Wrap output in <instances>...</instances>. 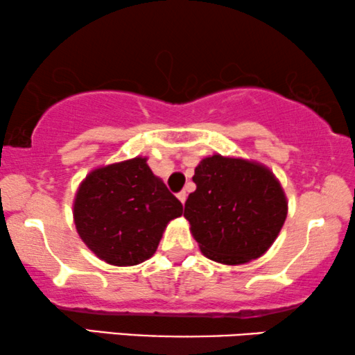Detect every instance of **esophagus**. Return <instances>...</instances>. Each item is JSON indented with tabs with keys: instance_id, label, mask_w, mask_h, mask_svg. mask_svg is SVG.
<instances>
[{
	"instance_id": "esophagus-1",
	"label": "esophagus",
	"mask_w": 355,
	"mask_h": 355,
	"mask_svg": "<svg viewBox=\"0 0 355 355\" xmlns=\"http://www.w3.org/2000/svg\"><path fill=\"white\" fill-rule=\"evenodd\" d=\"M177 196H178V200L182 201V205L185 203V201H187V191H180V193H178Z\"/></svg>"
}]
</instances>
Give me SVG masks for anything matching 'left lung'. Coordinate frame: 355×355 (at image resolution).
Segmentation results:
<instances>
[{
	"label": "left lung",
	"instance_id": "8db88e82",
	"mask_svg": "<svg viewBox=\"0 0 355 355\" xmlns=\"http://www.w3.org/2000/svg\"><path fill=\"white\" fill-rule=\"evenodd\" d=\"M185 216L201 252L224 266L259 259L277 239L288 203L266 165L211 155L195 168Z\"/></svg>",
	"mask_w": 355,
	"mask_h": 355
}]
</instances>
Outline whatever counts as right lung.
<instances>
[{"label":"right lung","instance_id":"right-lung-1","mask_svg":"<svg viewBox=\"0 0 355 355\" xmlns=\"http://www.w3.org/2000/svg\"><path fill=\"white\" fill-rule=\"evenodd\" d=\"M183 206L152 173L146 157L95 168L78 187L73 221L96 257L118 267L155 254L167 224Z\"/></svg>","mask_w":355,"mask_h":355}]
</instances>
